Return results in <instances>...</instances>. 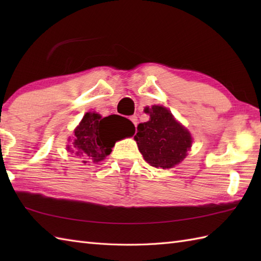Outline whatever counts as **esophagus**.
<instances>
[{
  "label": "esophagus",
  "instance_id": "34e87169",
  "mask_svg": "<svg viewBox=\"0 0 261 261\" xmlns=\"http://www.w3.org/2000/svg\"><path fill=\"white\" fill-rule=\"evenodd\" d=\"M130 120H131L132 123L135 124V126H137V124H138V118H137V116H136V115L130 116Z\"/></svg>",
  "mask_w": 261,
  "mask_h": 261
}]
</instances>
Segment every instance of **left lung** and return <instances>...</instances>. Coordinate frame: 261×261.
<instances>
[{
    "label": "left lung",
    "instance_id": "left-lung-1",
    "mask_svg": "<svg viewBox=\"0 0 261 261\" xmlns=\"http://www.w3.org/2000/svg\"><path fill=\"white\" fill-rule=\"evenodd\" d=\"M145 112L150 119L138 125L135 136L141 154L153 167H175L184 160L192 147L190 131L162 105L146 107Z\"/></svg>",
    "mask_w": 261,
    "mask_h": 261
}]
</instances>
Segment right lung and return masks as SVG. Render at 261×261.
<instances>
[{"label": "right lung", "mask_w": 261, "mask_h": 261, "mask_svg": "<svg viewBox=\"0 0 261 261\" xmlns=\"http://www.w3.org/2000/svg\"><path fill=\"white\" fill-rule=\"evenodd\" d=\"M135 125L120 115L102 118L95 112H87L74 130L67 151L74 153L84 164H97L109 156L115 142L135 135Z\"/></svg>", "instance_id": "obj_1"}]
</instances>
